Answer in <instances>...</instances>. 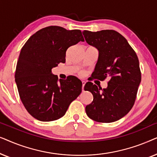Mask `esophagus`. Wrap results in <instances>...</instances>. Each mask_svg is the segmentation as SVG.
Segmentation results:
<instances>
[{"label": "esophagus", "mask_w": 157, "mask_h": 157, "mask_svg": "<svg viewBox=\"0 0 157 157\" xmlns=\"http://www.w3.org/2000/svg\"><path fill=\"white\" fill-rule=\"evenodd\" d=\"M86 84V82L84 81H82V91H84V86Z\"/></svg>", "instance_id": "34e87169"}]
</instances>
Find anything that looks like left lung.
<instances>
[{
    "instance_id": "left-lung-1",
    "label": "left lung",
    "mask_w": 157,
    "mask_h": 157,
    "mask_svg": "<svg viewBox=\"0 0 157 157\" xmlns=\"http://www.w3.org/2000/svg\"><path fill=\"white\" fill-rule=\"evenodd\" d=\"M85 40L98 51L93 77L104 81L109 77L108 86L102 89L91 82L85 91L94 99L86 106L88 117L94 121L110 123L127 114L134 106L141 80L138 57L125 38L113 30L97 32L83 31Z\"/></svg>"
}]
</instances>
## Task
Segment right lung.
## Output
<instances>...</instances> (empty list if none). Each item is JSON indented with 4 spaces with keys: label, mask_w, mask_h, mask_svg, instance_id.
Returning <instances> with one entry per match:
<instances>
[{
    "label": "right lung",
    "mask_w": 157,
    "mask_h": 157,
    "mask_svg": "<svg viewBox=\"0 0 157 157\" xmlns=\"http://www.w3.org/2000/svg\"><path fill=\"white\" fill-rule=\"evenodd\" d=\"M79 41H84L80 30L51 25L34 33L21 48L15 81L23 106L35 119H60L81 94L82 83L78 78L59 80L51 72L65 63L66 50Z\"/></svg>",
    "instance_id": "obj_1"
}]
</instances>
